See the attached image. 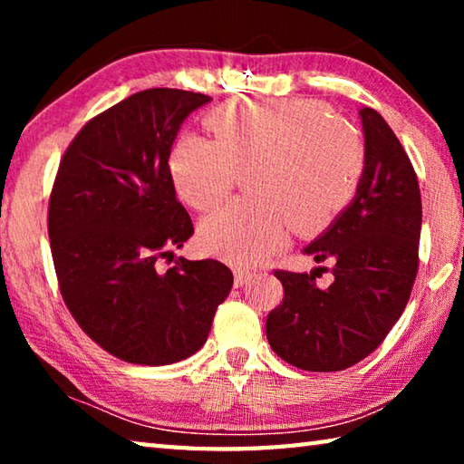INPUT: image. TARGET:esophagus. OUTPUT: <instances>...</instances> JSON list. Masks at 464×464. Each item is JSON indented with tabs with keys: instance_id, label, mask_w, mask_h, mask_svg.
Returning <instances> with one entry per match:
<instances>
[{
	"instance_id": "1",
	"label": "esophagus",
	"mask_w": 464,
	"mask_h": 464,
	"mask_svg": "<svg viewBox=\"0 0 464 464\" xmlns=\"http://www.w3.org/2000/svg\"><path fill=\"white\" fill-rule=\"evenodd\" d=\"M254 276V274H251L249 270H246V268H235V286H243V285H247V280Z\"/></svg>"
}]
</instances>
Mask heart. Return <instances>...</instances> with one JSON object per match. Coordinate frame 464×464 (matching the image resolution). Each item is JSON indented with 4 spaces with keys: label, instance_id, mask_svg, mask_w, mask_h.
<instances>
[{
    "label": "heart",
    "instance_id": "b5f03b06",
    "mask_svg": "<svg viewBox=\"0 0 464 464\" xmlns=\"http://www.w3.org/2000/svg\"><path fill=\"white\" fill-rule=\"evenodd\" d=\"M215 140L184 132L169 151V176L188 207L208 210L243 174L251 192L207 217L200 246L251 266L288 241L290 225L317 233L354 198L366 147L354 124L324 102L304 98L227 100L204 114Z\"/></svg>",
    "mask_w": 464,
    "mask_h": 464
}]
</instances>
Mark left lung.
Returning <instances> with one entry per match:
<instances>
[{
  "label": "left lung",
  "instance_id": "obj_1",
  "mask_svg": "<svg viewBox=\"0 0 464 464\" xmlns=\"http://www.w3.org/2000/svg\"><path fill=\"white\" fill-rule=\"evenodd\" d=\"M360 121L366 168L356 196L303 249L317 264L332 262L334 282L317 286L315 270L324 268L274 272L285 298L266 319V335L301 371H343L372 354L401 317L418 274V176L376 110H360Z\"/></svg>",
  "mask_w": 464,
  "mask_h": 464
}]
</instances>
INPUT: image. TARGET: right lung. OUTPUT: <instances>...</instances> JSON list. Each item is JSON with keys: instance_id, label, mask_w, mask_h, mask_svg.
Here are the masks:
<instances>
[{"instance_id": "right-lung-1", "label": "right lung", "mask_w": 464, "mask_h": 464, "mask_svg": "<svg viewBox=\"0 0 464 464\" xmlns=\"http://www.w3.org/2000/svg\"><path fill=\"white\" fill-rule=\"evenodd\" d=\"M213 100L153 88L98 114L63 155L49 204V237L63 301L110 354L163 366L207 342L233 274L217 260H157L192 237L168 160L182 122Z\"/></svg>"}]
</instances>
